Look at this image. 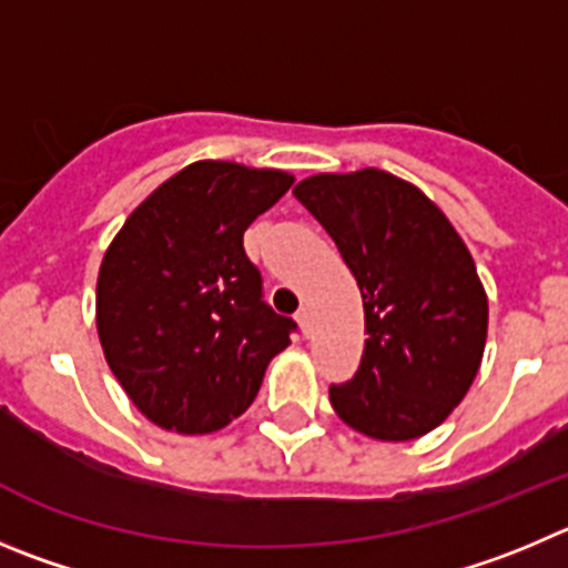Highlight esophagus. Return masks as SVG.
Listing matches in <instances>:
<instances>
[{
  "instance_id": "esophagus-1",
  "label": "esophagus",
  "mask_w": 568,
  "mask_h": 568,
  "mask_svg": "<svg viewBox=\"0 0 568 568\" xmlns=\"http://www.w3.org/2000/svg\"><path fill=\"white\" fill-rule=\"evenodd\" d=\"M296 325H300V331L305 333V336H308V333H311V316H308V311H305V308L296 311Z\"/></svg>"
}]
</instances>
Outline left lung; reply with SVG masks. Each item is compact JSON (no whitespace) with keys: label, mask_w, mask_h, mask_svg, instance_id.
<instances>
[{"label":"left lung","mask_w":568,"mask_h":568,"mask_svg":"<svg viewBox=\"0 0 568 568\" xmlns=\"http://www.w3.org/2000/svg\"><path fill=\"white\" fill-rule=\"evenodd\" d=\"M364 300V356L331 404L349 428L404 443L437 428L479 373L487 294L452 221L378 168L316 173L294 187Z\"/></svg>","instance_id":"obj_1"}]
</instances>
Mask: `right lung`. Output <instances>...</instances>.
I'll return each mask as SVG.
<instances>
[{"instance_id":"right-lung-1","label":"right lung","mask_w":568,"mask_h":568,"mask_svg":"<svg viewBox=\"0 0 568 568\" xmlns=\"http://www.w3.org/2000/svg\"><path fill=\"white\" fill-rule=\"evenodd\" d=\"M294 176L237 162L187 164L159 184L105 248L98 336L131 404L179 434H210L252 406L288 316L263 302L243 232Z\"/></svg>"}]
</instances>
